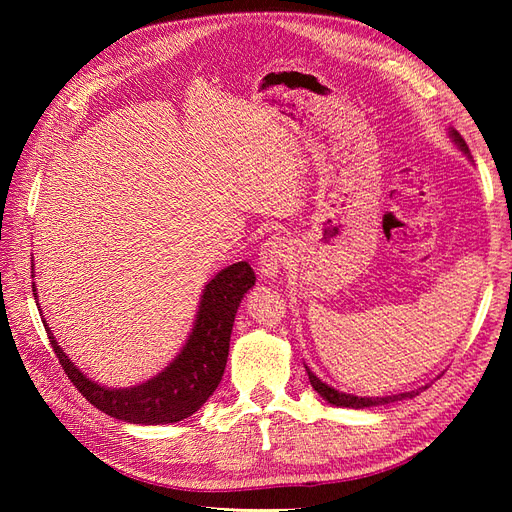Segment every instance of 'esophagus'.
Returning <instances> with one entry per match:
<instances>
[{
	"label": "esophagus",
	"mask_w": 512,
	"mask_h": 512,
	"mask_svg": "<svg viewBox=\"0 0 512 512\" xmlns=\"http://www.w3.org/2000/svg\"><path fill=\"white\" fill-rule=\"evenodd\" d=\"M260 273L265 277H277L292 262V245L284 237H273L260 247Z\"/></svg>",
	"instance_id": "esophagus-1"
}]
</instances>
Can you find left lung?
Listing matches in <instances>:
<instances>
[{"mask_svg": "<svg viewBox=\"0 0 512 512\" xmlns=\"http://www.w3.org/2000/svg\"><path fill=\"white\" fill-rule=\"evenodd\" d=\"M451 136H453L455 145H457L463 153H466V156H470V149H468L466 141H463V138H461V134H459L457 130H451ZM305 371H307V376H309V382H312V386H314V391H316L324 401H329V404L339 406V408L361 410V408H371V406L393 404V401H401V399H406V397L412 399L414 395H418V391H410V393H399V395H389V397H356V395H350V393L337 391V389H333V386H329L327 382H322L316 374H312V371H309L307 365H305Z\"/></svg>", "mask_w": 512, "mask_h": 512, "instance_id": "obj_1", "label": "left lung"}]
</instances>
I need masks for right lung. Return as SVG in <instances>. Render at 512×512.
Here are the masks:
<instances>
[{
  "label": "right lung",
  "mask_w": 512,
  "mask_h": 512,
  "mask_svg": "<svg viewBox=\"0 0 512 512\" xmlns=\"http://www.w3.org/2000/svg\"><path fill=\"white\" fill-rule=\"evenodd\" d=\"M254 284L256 275L247 262H235L222 269L205 286L188 342L173 363L158 376L128 389H106L89 380L61 350L46 320L42 324L59 365L91 406L134 425H168L192 416L218 389L228 361L230 333L239 303ZM34 297H38L36 284Z\"/></svg>",
  "instance_id": "obj_1"
}]
</instances>
